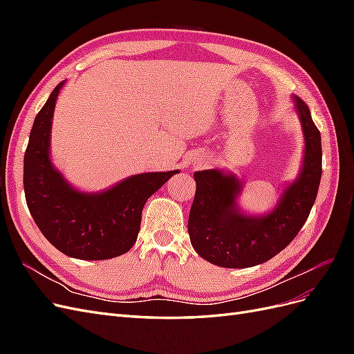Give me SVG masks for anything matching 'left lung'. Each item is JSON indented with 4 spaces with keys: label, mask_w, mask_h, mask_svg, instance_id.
Wrapping results in <instances>:
<instances>
[{
    "label": "left lung",
    "mask_w": 354,
    "mask_h": 354,
    "mask_svg": "<svg viewBox=\"0 0 354 354\" xmlns=\"http://www.w3.org/2000/svg\"><path fill=\"white\" fill-rule=\"evenodd\" d=\"M292 102L304 137L303 162L270 211L255 216L242 211L238 198L243 181L230 171L212 168L194 174L196 194L187 229L192 246L207 261L227 269L266 263L304 226L322 177V143L308 106L298 95Z\"/></svg>",
    "instance_id": "left-lung-1"
}]
</instances>
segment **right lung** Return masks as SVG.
Listing matches in <instances>:
<instances>
[{"mask_svg": "<svg viewBox=\"0 0 354 354\" xmlns=\"http://www.w3.org/2000/svg\"><path fill=\"white\" fill-rule=\"evenodd\" d=\"M65 82L51 91L32 125L24 158L26 203L41 233L60 252L78 260H109L130 251L146 201L180 171L130 176L100 192L73 187L53 164L50 151L53 115Z\"/></svg>", "mask_w": 354, "mask_h": 354, "instance_id": "1", "label": "right lung"}]
</instances>
